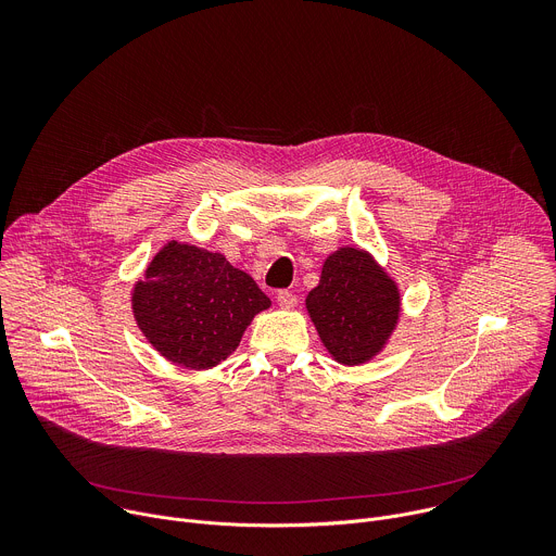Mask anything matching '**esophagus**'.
<instances>
[{
  "mask_svg": "<svg viewBox=\"0 0 556 556\" xmlns=\"http://www.w3.org/2000/svg\"><path fill=\"white\" fill-rule=\"evenodd\" d=\"M277 301H279V305H281L283 309H292V307L296 305V294L290 292V290H279V292H277Z\"/></svg>",
  "mask_w": 556,
  "mask_h": 556,
  "instance_id": "obj_1",
  "label": "esophagus"
}]
</instances>
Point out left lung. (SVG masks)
Masks as SVG:
<instances>
[{
	"label": "left lung",
	"mask_w": 556,
	"mask_h": 556,
	"mask_svg": "<svg viewBox=\"0 0 556 556\" xmlns=\"http://www.w3.org/2000/svg\"><path fill=\"white\" fill-rule=\"evenodd\" d=\"M305 307L330 356L354 367L384 350L401 319V290L367 251L343 247L324 262Z\"/></svg>",
	"instance_id": "obj_1"
}]
</instances>
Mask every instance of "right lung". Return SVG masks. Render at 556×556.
Returning <instances> with one entry per match:
<instances>
[{"instance_id": "1", "label": "right lung", "mask_w": 556, "mask_h": 556, "mask_svg": "<svg viewBox=\"0 0 556 556\" xmlns=\"http://www.w3.org/2000/svg\"><path fill=\"white\" fill-rule=\"evenodd\" d=\"M268 307L249 273L222 253L176 240L155 253L131 290L134 319L151 348L193 371L226 361Z\"/></svg>"}]
</instances>
